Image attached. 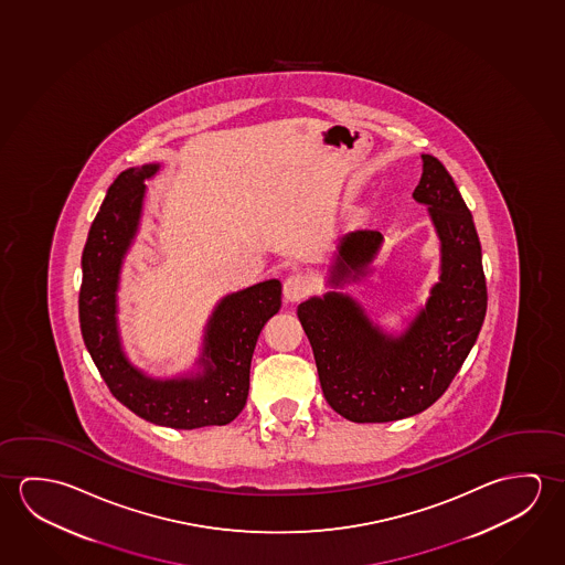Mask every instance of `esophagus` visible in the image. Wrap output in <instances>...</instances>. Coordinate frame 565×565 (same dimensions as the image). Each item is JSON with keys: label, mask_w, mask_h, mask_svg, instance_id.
Segmentation results:
<instances>
[{"label": "esophagus", "mask_w": 565, "mask_h": 565, "mask_svg": "<svg viewBox=\"0 0 565 565\" xmlns=\"http://www.w3.org/2000/svg\"><path fill=\"white\" fill-rule=\"evenodd\" d=\"M308 292H310V280L300 273L290 275L282 282V295L287 298V302H300Z\"/></svg>", "instance_id": "obj_1"}]
</instances>
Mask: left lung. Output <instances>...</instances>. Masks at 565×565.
<instances>
[{
    "label": "left lung",
    "mask_w": 565,
    "mask_h": 565,
    "mask_svg": "<svg viewBox=\"0 0 565 565\" xmlns=\"http://www.w3.org/2000/svg\"><path fill=\"white\" fill-rule=\"evenodd\" d=\"M414 200L426 204L439 237V282L406 332L388 335L343 292L298 306L312 345L323 396L351 422H393L426 411L448 391L477 341L487 312L481 243L456 182L431 154H422ZM379 232L348 233L335 253L330 285L367 277L381 249Z\"/></svg>",
    "instance_id": "left-lung-1"
}]
</instances>
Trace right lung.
<instances>
[{
	"instance_id": "obj_1",
	"label": "right lung",
	"mask_w": 565,
	"mask_h": 565,
	"mask_svg": "<svg viewBox=\"0 0 565 565\" xmlns=\"http://www.w3.org/2000/svg\"><path fill=\"white\" fill-rule=\"evenodd\" d=\"M159 164L121 172L92 222L82 252V338L111 394L145 420L194 430L237 418L249 394L253 351L263 326L280 310V280L233 292L210 316L196 375L152 379L129 363L117 328V288L143 212L145 180Z\"/></svg>"
}]
</instances>
